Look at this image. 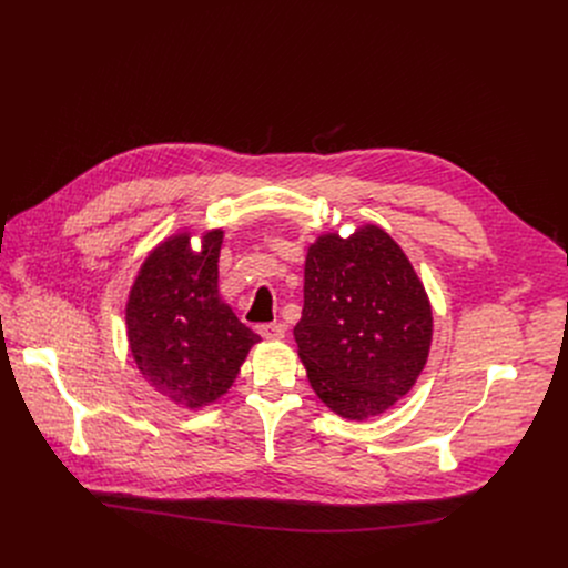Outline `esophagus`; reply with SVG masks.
<instances>
[{"mask_svg": "<svg viewBox=\"0 0 568 568\" xmlns=\"http://www.w3.org/2000/svg\"><path fill=\"white\" fill-rule=\"evenodd\" d=\"M258 333L267 342H281L285 337V326H281V323H263V326H258Z\"/></svg>", "mask_w": 568, "mask_h": 568, "instance_id": "34e87169", "label": "esophagus"}]
</instances>
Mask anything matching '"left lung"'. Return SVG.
I'll use <instances>...</instances> for the list:
<instances>
[{
    "mask_svg": "<svg viewBox=\"0 0 568 568\" xmlns=\"http://www.w3.org/2000/svg\"><path fill=\"white\" fill-rule=\"evenodd\" d=\"M434 335L432 303L407 254L377 224L307 247L294 326L310 386L348 420H368L407 395Z\"/></svg>",
    "mask_w": 568,
    "mask_h": 568,
    "instance_id": "obj_1",
    "label": "left lung"
}]
</instances>
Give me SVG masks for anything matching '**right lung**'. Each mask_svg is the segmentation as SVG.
Listing matches in <instances>:
<instances>
[{"label": "right lung", "instance_id": "1", "mask_svg": "<svg viewBox=\"0 0 568 568\" xmlns=\"http://www.w3.org/2000/svg\"><path fill=\"white\" fill-rule=\"evenodd\" d=\"M222 229L178 231L148 254L125 303L130 353L143 379L180 409H202L235 382L261 337L217 290Z\"/></svg>", "mask_w": 568, "mask_h": 568}]
</instances>
